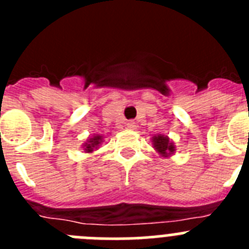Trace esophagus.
<instances>
[{"label": "esophagus", "instance_id": "1", "mask_svg": "<svg viewBox=\"0 0 249 249\" xmlns=\"http://www.w3.org/2000/svg\"><path fill=\"white\" fill-rule=\"evenodd\" d=\"M126 126L128 129H135L136 128V123L133 122V121H128V122L126 123Z\"/></svg>", "mask_w": 249, "mask_h": 249}]
</instances>
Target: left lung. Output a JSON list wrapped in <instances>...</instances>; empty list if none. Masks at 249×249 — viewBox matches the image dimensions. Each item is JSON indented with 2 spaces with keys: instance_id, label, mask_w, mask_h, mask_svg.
<instances>
[{
  "instance_id": "left-lung-1",
  "label": "left lung",
  "mask_w": 249,
  "mask_h": 249,
  "mask_svg": "<svg viewBox=\"0 0 249 249\" xmlns=\"http://www.w3.org/2000/svg\"><path fill=\"white\" fill-rule=\"evenodd\" d=\"M152 144L155 147L156 151L160 153L162 157H168V156L173 155L176 151L175 143L169 140L167 136L157 135L152 137Z\"/></svg>"
}]
</instances>
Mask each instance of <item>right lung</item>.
Masks as SVG:
<instances>
[{"mask_svg": "<svg viewBox=\"0 0 249 249\" xmlns=\"http://www.w3.org/2000/svg\"><path fill=\"white\" fill-rule=\"evenodd\" d=\"M102 141H103V136L94 135L93 137L89 138V140L86 141L85 143H83V149H85L86 153H92L94 149L98 148V146L102 143Z\"/></svg>", "mask_w": 249, "mask_h": 249, "instance_id": "right-lung-1", "label": "right lung"}]
</instances>
